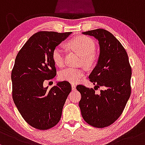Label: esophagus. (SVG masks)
I'll use <instances>...</instances> for the list:
<instances>
[{
	"instance_id": "34e87169",
	"label": "esophagus",
	"mask_w": 145,
	"mask_h": 145,
	"mask_svg": "<svg viewBox=\"0 0 145 145\" xmlns=\"http://www.w3.org/2000/svg\"><path fill=\"white\" fill-rule=\"evenodd\" d=\"M71 86H72V90H76V85L74 84H71Z\"/></svg>"
}]
</instances>
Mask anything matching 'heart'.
<instances>
[{
	"label": "heart",
	"mask_w": 145,
	"mask_h": 145,
	"mask_svg": "<svg viewBox=\"0 0 145 145\" xmlns=\"http://www.w3.org/2000/svg\"><path fill=\"white\" fill-rule=\"evenodd\" d=\"M68 46L81 55V61L88 66H92L97 59L95 51V42L90 37L80 35L70 40ZM64 49L61 45H57L52 51V59L57 66H62L64 64ZM86 69L84 67H68L61 70L59 73L61 80L70 83H77L84 77Z\"/></svg>",
	"instance_id": "1"
}]
</instances>
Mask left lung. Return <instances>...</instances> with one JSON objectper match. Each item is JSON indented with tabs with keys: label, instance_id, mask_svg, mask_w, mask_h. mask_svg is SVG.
Returning <instances> with one entry per match:
<instances>
[{
	"label": "left lung",
	"instance_id": "1",
	"mask_svg": "<svg viewBox=\"0 0 145 145\" xmlns=\"http://www.w3.org/2000/svg\"><path fill=\"white\" fill-rule=\"evenodd\" d=\"M97 39L100 46L98 63L89 75L95 87L103 86L101 93L78 85L81 115L88 124L103 128L113 124L123 113L131 95V68L128 55L121 42L103 29L83 32Z\"/></svg>",
	"mask_w": 145,
	"mask_h": 145
}]
</instances>
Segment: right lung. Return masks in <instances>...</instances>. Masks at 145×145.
I'll list each match as a JSON object with an SVG mask.
<instances>
[{
    "mask_svg": "<svg viewBox=\"0 0 145 145\" xmlns=\"http://www.w3.org/2000/svg\"><path fill=\"white\" fill-rule=\"evenodd\" d=\"M71 32L39 31L27 40L18 53L11 71L12 98L21 116L35 129L46 130L59 123L72 88L68 81L51 88L44 81L56 75L52 51Z\"/></svg>",
    "mask_w": 145,
    "mask_h": 145,
    "instance_id": "obj_1",
    "label": "right lung"
}]
</instances>
